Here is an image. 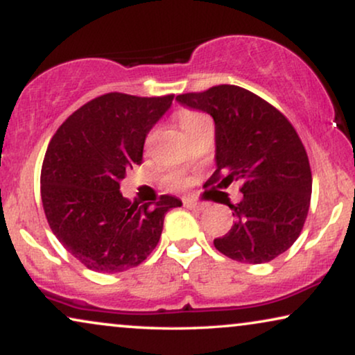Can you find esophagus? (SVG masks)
<instances>
[{"label": "esophagus", "mask_w": 355, "mask_h": 355, "mask_svg": "<svg viewBox=\"0 0 355 355\" xmlns=\"http://www.w3.org/2000/svg\"><path fill=\"white\" fill-rule=\"evenodd\" d=\"M184 207L189 208V210H203L207 205L202 202H197V200H192V198H184Z\"/></svg>", "instance_id": "1"}]
</instances>
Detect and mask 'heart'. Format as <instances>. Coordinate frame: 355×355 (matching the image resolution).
I'll return each instance as SVG.
<instances>
[{
    "instance_id": "b5f03b06",
    "label": "heart",
    "mask_w": 355,
    "mask_h": 355,
    "mask_svg": "<svg viewBox=\"0 0 355 355\" xmlns=\"http://www.w3.org/2000/svg\"><path fill=\"white\" fill-rule=\"evenodd\" d=\"M205 121H208V118L203 113H198V111H193V110H186V111H181L179 113V125H181V129L186 132V135H189L192 132L193 129H197L198 125H200L202 123H205ZM153 137V134L150 135V139ZM184 179L181 174H174L173 176V184L174 186H182Z\"/></svg>"
}]
</instances>
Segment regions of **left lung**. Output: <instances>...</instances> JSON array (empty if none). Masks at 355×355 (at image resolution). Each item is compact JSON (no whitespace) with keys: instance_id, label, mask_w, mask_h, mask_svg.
<instances>
[{"instance_id":"1","label":"left lung","mask_w":355,"mask_h":355,"mask_svg":"<svg viewBox=\"0 0 355 355\" xmlns=\"http://www.w3.org/2000/svg\"><path fill=\"white\" fill-rule=\"evenodd\" d=\"M176 100L215 121L216 171L208 184H241V202L226 203L234 225L213 244L242 263L276 259L299 237L312 196L309 157L293 124L268 101L237 85H216Z\"/></svg>"}]
</instances>
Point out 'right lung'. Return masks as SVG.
Wrapping results in <instances>:
<instances>
[{
  "mask_svg": "<svg viewBox=\"0 0 355 355\" xmlns=\"http://www.w3.org/2000/svg\"><path fill=\"white\" fill-rule=\"evenodd\" d=\"M174 95L111 92L72 113L53 135L42 166V202L53 234L82 265L119 273L157 247L164 215L182 202L130 203L119 192L125 171L142 163L147 134Z\"/></svg>",
  "mask_w": 355,
  "mask_h": 355,
  "instance_id": "1",
  "label": "right lung"
}]
</instances>
